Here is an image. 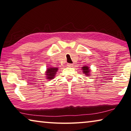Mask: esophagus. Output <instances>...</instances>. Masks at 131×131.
Masks as SVG:
<instances>
[{"label": "esophagus", "mask_w": 131, "mask_h": 131, "mask_svg": "<svg viewBox=\"0 0 131 131\" xmlns=\"http://www.w3.org/2000/svg\"><path fill=\"white\" fill-rule=\"evenodd\" d=\"M67 66H68V67H72V66H73V64H70V63H68Z\"/></svg>", "instance_id": "esophagus-1"}]
</instances>
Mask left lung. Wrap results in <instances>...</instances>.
<instances>
[{
  "label": "left lung",
  "instance_id": "1",
  "mask_svg": "<svg viewBox=\"0 0 131 131\" xmlns=\"http://www.w3.org/2000/svg\"><path fill=\"white\" fill-rule=\"evenodd\" d=\"M82 72H83L85 74H86V75L88 76L89 75V73L91 72V70H90L89 67H88V66H84V67H82Z\"/></svg>",
  "mask_w": 131,
  "mask_h": 131
}]
</instances>
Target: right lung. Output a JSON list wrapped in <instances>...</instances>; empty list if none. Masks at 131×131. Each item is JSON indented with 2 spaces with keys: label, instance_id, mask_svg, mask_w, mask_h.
Returning a JSON list of instances; mask_svg holds the SVG:
<instances>
[{
  "label": "right lung",
  "instance_id": "obj_1",
  "mask_svg": "<svg viewBox=\"0 0 131 131\" xmlns=\"http://www.w3.org/2000/svg\"><path fill=\"white\" fill-rule=\"evenodd\" d=\"M58 71V68L54 67H50L47 69L46 71V79L49 80H51L54 78V77L56 74V72Z\"/></svg>",
  "mask_w": 131,
  "mask_h": 131
}]
</instances>
